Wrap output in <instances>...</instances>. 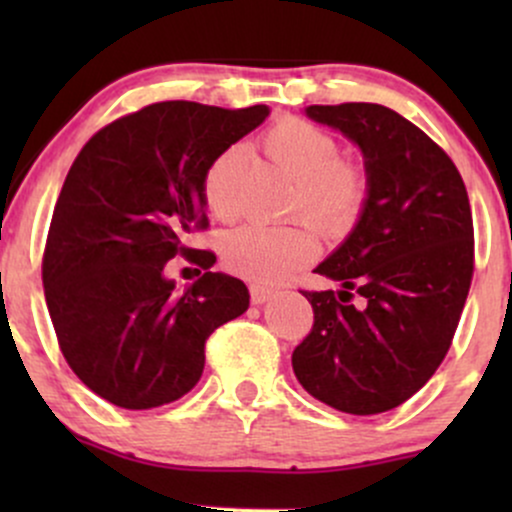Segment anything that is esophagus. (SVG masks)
Here are the masks:
<instances>
[{
	"label": "esophagus",
	"instance_id": "34e87169",
	"mask_svg": "<svg viewBox=\"0 0 512 512\" xmlns=\"http://www.w3.org/2000/svg\"><path fill=\"white\" fill-rule=\"evenodd\" d=\"M272 296H274V289H269V286H260V284H252L250 286V301H252V305L267 303Z\"/></svg>",
	"mask_w": 512,
	"mask_h": 512
}]
</instances>
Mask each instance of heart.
Returning <instances> with one entry per match:
<instances>
[{"instance_id":"obj_1","label":"heart","mask_w":512,"mask_h":512,"mask_svg":"<svg viewBox=\"0 0 512 512\" xmlns=\"http://www.w3.org/2000/svg\"><path fill=\"white\" fill-rule=\"evenodd\" d=\"M262 151L281 175L293 180L286 214L305 216L327 236H339L358 221L368 199V175L339 154L327 129L303 117H284L262 134ZM243 149L228 146L204 170L202 197L216 221L240 214ZM320 243L308 223L279 228L245 226L228 233L221 255L233 274L252 281H279L315 260Z\"/></svg>"}]
</instances>
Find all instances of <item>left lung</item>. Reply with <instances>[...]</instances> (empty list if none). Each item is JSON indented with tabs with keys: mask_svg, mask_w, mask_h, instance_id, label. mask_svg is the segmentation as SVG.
<instances>
[{
	"mask_svg": "<svg viewBox=\"0 0 512 512\" xmlns=\"http://www.w3.org/2000/svg\"><path fill=\"white\" fill-rule=\"evenodd\" d=\"M305 115L358 144L368 199L315 269L342 291H303L315 322L293 349V373L332 409L380 414L431 380L455 337L474 274L469 197L450 156L395 110L342 103Z\"/></svg>",
	"mask_w": 512,
	"mask_h": 512,
	"instance_id": "1",
	"label": "left lung"
}]
</instances>
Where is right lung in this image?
I'll return each instance as SVG.
<instances>
[{
	"mask_svg": "<svg viewBox=\"0 0 512 512\" xmlns=\"http://www.w3.org/2000/svg\"><path fill=\"white\" fill-rule=\"evenodd\" d=\"M267 105H146L98 129L69 168L43 252L45 301L69 368L122 409H154L197 385L204 344L250 305L214 252L187 248L209 226L204 170L262 125ZM175 254L207 268L180 294L162 269Z\"/></svg>",
	"mask_w": 512,
	"mask_h": 512,
	"instance_id": "1",
	"label": "right lung"
}]
</instances>
